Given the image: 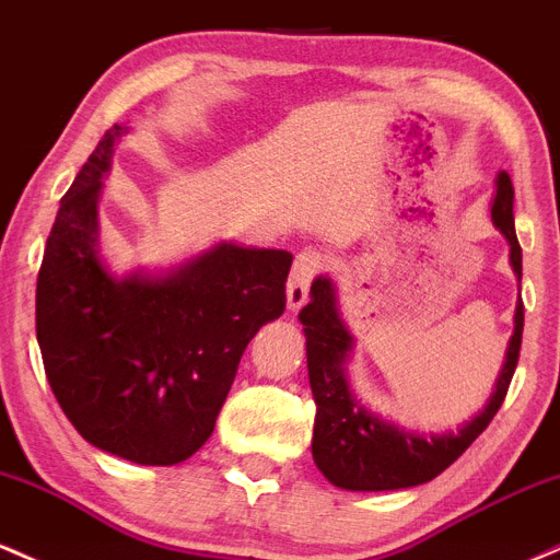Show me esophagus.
<instances>
[{"mask_svg":"<svg viewBox=\"0 0 560 560\" xmlns=\"http://www.w3.org/2000/svg\"><path fill=\"white\" fill-rule=\"evenodd\" d=\"M320 268H324V255L316 253V249H302L298 258H294L292 273H289L287 281L289 311H298V307L305 305L307 289H311L313 276H316Z\"/></svg>","mask_w":560,"mask_h":560,"instance_id":"esophagus-1","label":"esophagus"}]
</instances>
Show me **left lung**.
Segmentation results:
<instances>
[{
  "instance_id": "obj_1",
  "label": "left lung",
  "mask_w": 560,
  "mask_h": 560,
  "mask_svg": "<svg viewBox=\"0 0 560 560\" xmlns=\"http://www.w3.org/2000/svg\"><path fill=\"white\" fill-rule=\"evenodd\" d=\"M492 223L511 244L513 273L522 281V247L513 223V184L505 171L498 173L490 208ZM305 326L307 376H311L316 423H313V460L334 487L352 492L405 490L440 477L450 464L466 453L477 436L490 427L503 405L513 371L518 363L524 331V302L518 300L513 316V337L508 342L505 363L500 371L490 402L479 416L466 421L458 432L416 434L405 432L392 421L378 419L358 402L347 382L345 363L352 350V334L347 331L337 307L331 279L318 276L311 287V302L300 311Z\"/></svg>"
}]
</instances>
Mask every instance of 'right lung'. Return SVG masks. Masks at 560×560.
<instances>
[{"label": "right lung", "mask_w": 560, "mask_h": 560, "mask_svg": "<svg viewBox=\"0 0 560 560\" xmlns=\"http://www.w3.org/2000/svg\"><path fill=\"white\" fill-rule=\"evenodd\" d=\"M126 126L102 137L60 199L36 281V339L83 440L173 466L213 434L242 352L287 307V249L221 242L165 276L115 279L100 258L102 176Z\"/></svg>", "instance_id": "add662e5"}]
</instances>
